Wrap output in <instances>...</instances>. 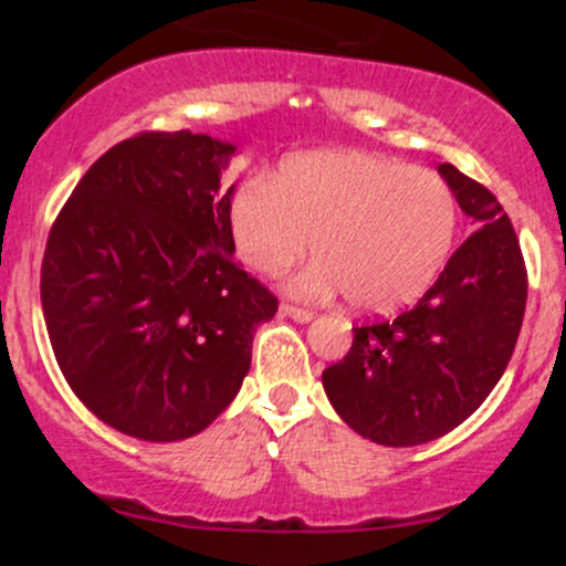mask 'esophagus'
Here are the masks:
<instances>
[{"label": "esophagus", "instance_id": "1", "mask_svg": "<svg viewBox=\"0 0 566 566\" xmlns=\"http://www.w3.org/2000/svg\"><path fill=\"white\" fill-rule=\"evenodd\" d=\"M282 311L290 316V319H295V322H311V319H314V311L301 308V305H295V303H282Z\"/></svg>", "mask_w": 566, "mask_h": 566}]
</instances>
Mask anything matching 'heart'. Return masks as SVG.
Instances as JSON below:
<instances>
[{"instance_id":"b5f03b06","label":"heart","mask_w":566,"mask_h":566,"mask_svg":"<svg viewBox=\"0 0 566 566\" xmlns=\"http://www.w3.org/2000/svg\"><path fill=\"white\" fill-rule=\"evenodd\" d=\"M229 223L239 255L261 274H282L316 255L292 292L388 314L437 282L458 237V199L423 167L361 151L308 154L274 184L255 178L233 191Z\"/></svg>"}]
</instances>
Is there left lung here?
Wrapping results in <instances>:
<instances>
[{
  "instance_id": "obj_1",
  "label": "left lung",
  "mask_w": 566,
  "mask_h": 566,
  "mask_svg": "<svg viewBox=\"0 0 566 566\" xmlns=\"http://www.w3.org/2000/svg\"><path fill=\"white\" fill-rule=\"evenodd\" d=\"M439 172L476 231L415 308L356 324L348 354L322 373L335 412L386 447L426 444L476 412L527 308V265L495 193L452 165Z\"/></svg>"
}]
</instances>
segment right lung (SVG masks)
Returning <instances> with one entry per match:
<instances>
[{
    "mask_svg": "<svg viewBox=\"0 0 566 566\" xmlns=\"http://www.w3.org/2000/svg\"><path fill=\"white\" fill-rule=\"evenodd\" d=\"M231 143L138 133L84 172L50 229L42 311L71 391L127 437L205 431L242 388L276 314L233 258L220 172Z\"/></svg>",
    "mask_w": 566,
    "mask_h": 566,
    "instance_id": "right-lung-1",
    "label": "right lung"
}]
</instances>
